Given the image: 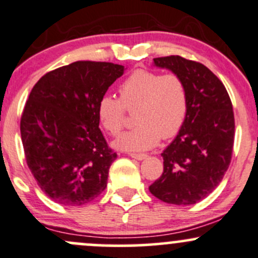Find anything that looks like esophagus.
<instances>
[{
	"label": "esophagus",
	"instance_id": "obj_1",
	"mask_svg": "<svg viewBox=\"0 0 258 258\" xmlns=\"http://www.w3.org/2000/svg\"><path fill=\"white\" fill-rule=\"evenodd\" d=\"M130 157L134 158V159H137V160H144V159H147V157H148V155H147V154H136V153H131V154H130Z\"/></svg>",
	"mask_w": 258,
	"mask_h": 258
}]
</instances>
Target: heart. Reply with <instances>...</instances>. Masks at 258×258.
Wrapping results in <instances>:
<instances>
[{"mask_svg": "<svg viewBox=\"0 0 258 258\" xmlns=\"http://www.w3.org/2000/svg\"><path fill=\"white\" fill-rule=\"evenodd\" d=\"M120 99L104 95L98 101V117L109 134L117 135L124 123V112L135 110L137 126L114 142L127 152L148 151L160 138H171L185 122L188 93L185 81L176 73L136 70L118 87Z\"/></svg>", "mask_w": 258, "mask_h": 258, "instance_id": "1", "label": "heart"}]
</instances>
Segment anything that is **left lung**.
I'll use <instances>...</instances> for the list:
<instances>
[{
    "instance_id": "left-lung-1",
    "label": "left lung",
    "mask_w": 258,
    "mask_h": 258,
    "mask_svg": "<svg viewBox=\"0 0 258 258\" xmlns=\"http://www.w3.org/2000/svg\"><path fill=\"white\" fill-rule=\"evenodd\" d=\"M153 61L185 81L188 109L179 134L161 153L164 171L149 191L165 203L195 205L219 185L229 168L235 135L233 104L224 84L205 64L181 56Z\"/></svg>"
}]
</instances>
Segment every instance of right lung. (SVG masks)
Instances as JSON below:
<instances>
[{"label": "right lung", "instance_id": "right-lung-1", "mask_svg": "<svg viewBox=\"0 0 258 258\" xmlns=\"http://www.w3.org/2000/svg\"><path fill=\"white\" fill-rule=\"evenodd\" d=\"M123 70L77 61L47 72L30 92L21 118L25 160L40 188L60 205H87L106 187L117 154L99 128L97 107Z\"/></svg>", "mask_w": 258, "mask_h": 258}]
</instances>
